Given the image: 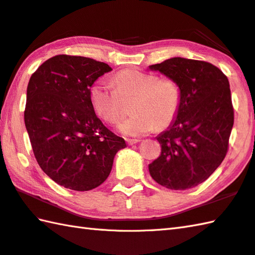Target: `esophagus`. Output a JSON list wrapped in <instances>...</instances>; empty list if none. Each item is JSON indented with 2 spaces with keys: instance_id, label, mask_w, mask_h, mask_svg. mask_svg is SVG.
Returning a JSON list of instances; mask_svg holds the SVG:
<instances>
[{
  "instance_id": "esophagus-1",
  "label": "esophagus",
  "mask_w": 255,
  "mask_h": 255,
  "mask_svg": "<svg viewBox=\"0 0 255 255\" xmlns=\"http://www.w3.org/2000/svg\"><path fill=\"white\" fill-rule=\"evenodd\" d=\"M138 142H140V139H127V143L129 146H132V144Z\"/></svg>"
}]
</instances>
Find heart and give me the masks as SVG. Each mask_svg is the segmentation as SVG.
Returning <instances> with one entry per match:
<instances>
[{
  "mask_svg": "<svg viewBox=\"0 0 255 255\" xmlns=\"http://www.w3.org/2000/svg\"><path fill=\"white\" fill-rule=\"evenodd\" d=\"M115 88L104 81L91 88L95 112L108 124H117L124 116V103L132 101L130 118L119 124L127 137H140L156 128L170 126L181 107V88L176 79L137 69H125L115 75Z\"/></svg>",
  "mask_w": 255,
  "mask_h": 255,
  "instance_id": "heart-1",
  "label": "heart"
}]
</instances>
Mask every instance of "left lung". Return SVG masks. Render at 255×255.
<instances>
[{"label": "left lung", "instance_id": "8db88e82", "mask_svg": "<svg viewBox=\"0 0 255 255\" xmlns=\"http://www.w3.org/2000/svg\"><path fill=\"white\" fill-rule=\"evenodd\" d=\"M149 68L176 79L181 107L168 130L157 137L161 154L149 164L156 182L186 190L206 181L228 152L234 123L230 84L211 63L173 57Z\"/></svg>", "mask_w": 255, "mask_h": 255}]
</instances>
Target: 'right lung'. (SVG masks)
Here are the masks:
<instances>
[{
    "label": "right lung",
    "mask_w": 255,
    "mask_h": 255,
    "mask_svg": "<svg viewBox=\"0 0 255 255\" xmlns=\"http://www.w3.org/2000/svg\"><path fill=\"white\" fill-rule=\"evenodd\" d=\"M112 71L93 58L56 55L29 78L25 127L42 170L59 186L88 191L106 180L125 139L95 114L91 87Z\"/></svg>",
    "instance_id": "add662e5"
}]
</instances>
